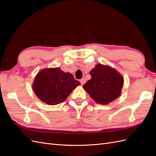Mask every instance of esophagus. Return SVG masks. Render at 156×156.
<instances>
[{
	"instance_id": "1",
	"label": "esophagus",
	"mask_w": 156,
	"mask_h": 156,
	"mask_svg": "<svg viewBox=\"0 0 156 156\" xmlns=\"http://www.w3.org/2000/svg\"><path fill=\"white\" fill-rule=\"evenodd\" d=\"M80 83H81V85H83V84L86 83V79H84V78H83V79H81V80H80Z\"/></svg>"
}]
</instances>
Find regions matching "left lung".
I'll list each match as a JSON object with an SVG mask.
<instances>
[{
    "label": "left lung",
    "instance_id": "obj_1",
    "mask_svg": "<svg viewBox=\"0 0 156 156\" xmlns=\"http://www.w3.org/2000/svg\"><path fill=\"white\" fill-rule=\"evenodd\" d=\"M90 74L91 79L83 86L93 100L107 105L120 95L124 78L117 70L109 66L98 64Z\"/></svg>",
    "mask_w": 156,
    "mask_h": 156
}]
</instances>
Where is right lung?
Here are the masks:
<instances>
[{
	"label": "right lung",
	"instance_id": "add662e5",
	"mask_svg": "<svg viewBox=\"0 0 156 156\" xmlns=\"http://www.w3.org/2000/svg\"><path fill=\"white\" fill-rule=\"evenodd\" d=\"M79 85L81 83L69 72H64L60 68H50L37 73L32 87L41 101L55 105L64 102Z\"/></svg>",
	"mask_w": 156,
	"mask_h": 156
}]
</instances>
